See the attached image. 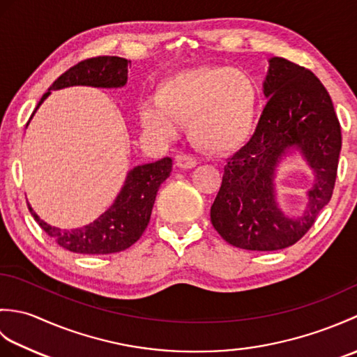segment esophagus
Instances as JSON below:
<instances>
[{
    "mask_svg": "<svg viewBox=\"0 0 357 357\" xmlns=\"http://www.w3.org/2000/svg\"><path fill=\"white\" fill-rule=\"evenodd\" d=\"M196 159L190 155H178L176 156V165L179 167V169H184V170H188V169H193V167H196Z\"/></svg>",
    "mask_w": 357,
    "mask_h": 357,
    "instance_id": "1",
    "label": "esophagus"
}]
</instances>
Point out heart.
<instances>
[{"instance_id":"1","label":"heart","mask_w":357,"mask_h":357,"mask_svg":"<svg viewBox=\"0 0 357 357\" xmlns=\"http://www.w3.org/2000/svg\"><path fill=\"white\" fill-rule=\"evenodd\" d=\"M257 90L247 73L230 67H196L165 78L156 100L139 105L144 130L170 139L187 121L188 135L208 153H230L253 130Z\"/></svg>"}]
</instances>
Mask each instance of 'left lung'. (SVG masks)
<instances>
[{"instance_id": "obj_1", "label": "left lung", "mask_w": 357, "mask_h": 357, "mask_svg": "<svg viewBox=\"0 0 357 357\" xmlns=\"http://www.w3.org/2000/svg\"><path fill=\"white\" fill-rule=\"evenodd\" d=\"M262 92L267 105L252 139L227 161L210 219L229 244L273 252L296 244L330 202L342 135L327 89L304 67L270 58ZM298 154L314 184L306 206L291 214L277 201L275 176L284 159Z\"/></svg>"}]
</instances>
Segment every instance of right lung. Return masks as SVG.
<instances>
[{"label": "right lung", "mask_w": 357, "mask_h": 357, "mask_svg": "<svg viewBox=\"0 0 357 357\" xmlns=\"http://www.w3.org/2000/svg\"><path fill=\"white\" fill-rule=\"evenodd\" d=\"M130 61L119 56H98L81 61L64 72L43 95L35 112L47 100L52 90L73 86H90L100 89H119L127 84ZM35 112L32 113L33 118ZM29 119V123H30ZM27 123V126H29ZM172 158L156 162L136 165L128 170L124 185L104 213L84 227L63 230L53 227L38 216L27 202L30 213L38 225L55 239L58 245L81 255H110L132 247L147 229L156 193L164 181L170 176Z\"/></svg>", "instance_id": "add662e5"}]
</instances>
